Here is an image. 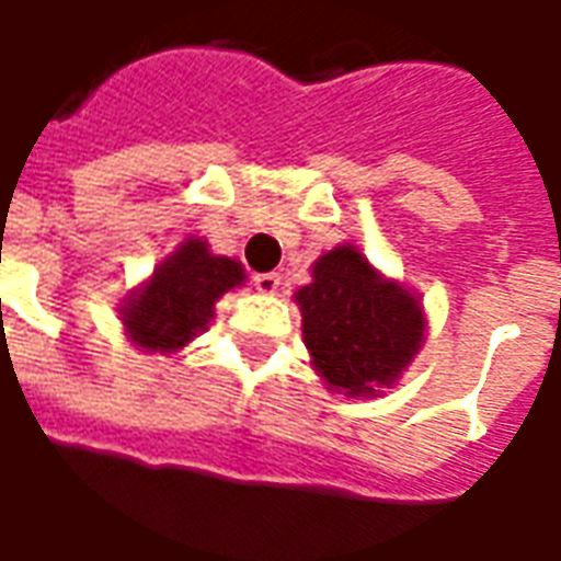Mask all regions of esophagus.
<instances>
[{
    "mask_svg": "<svg viewBox=\"0 0 561 561\" xmlns=\"http://www.w3.org/2000/svg\"><path fill=\"white\" fill-rule=\"evenodd\" d=\"M252 282H255V288L261 294H276V291H279V273H257Z\"/></svg>",
    "mask_w": 561,
    "mask_h": 561,
    "instance_id": "34e87169",
    "label": "esophagus"
}]
</instances>
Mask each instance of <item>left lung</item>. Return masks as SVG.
Masks as SVG:
<instances>
[{
    "label": "left lung",
    "mask_w": 561,
    "mask_h": 561,
    "mask_svg": "<svg viewBox=\"0 0 561 561\" xmlns=\"http://www.w3.org/2000/svg\"><path fill=\"white\" fill-rule=\"evenodd\" d=\"M304 312V342L330 390L373 397L390 388L421 352V304L397 282L378 276L352 243L336 245L294 294Z\"/></svg>",
    "instance_id": "obj_1"
}]
</instances>
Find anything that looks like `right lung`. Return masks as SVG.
I'll return each instance as SVG.
<instances>
[{
	"label": "right lung",
	"mask_w": 561,
	"mask_h": 561,
	"mask_svg": "<svg viewBox=\"0 0 561 561\" xmlns=\"http://www.w3.org/2000/svg\"><path fill=\"white\" fill-rule=\"evenodd\" d=\"M243 279L240 261L213 255L207 240L188 237L123 306L128 340L144 352H180L207 330L221 294L243 285Z\"/></svg>",
	"instance_id": "obj_1"
}]
</instances>
